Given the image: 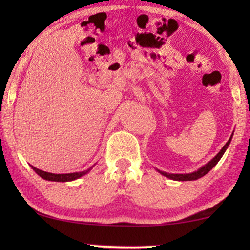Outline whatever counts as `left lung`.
Segmentation results:
<instances>
[{"label":"left lung","instance_id":"left-lung-1","mask_svg":"<svg viewBox=\"0 0 250 250\" xmlns=\"http://www.w3.org/2000/svg\"><path fill=\"white\" fill-rule=\"evenodd\" d=\"M232 136H233V133H232V135L230 136V139H229V141L225 143V146H223V148L221 149V151L217 153L216 156L214 157L213 159L211 160H209V162H208L206 165H204V166H201L199 169H197V170H194V172H192V173H188V174H170V173H166V172H162V170H159V169H157L158 170V172L162 174V175H164V176H166V177H168V179H170V180H174V181H194V180H198V179H200V177H203L204 175H206V174L209 172V170L213 168V167L216 165V164L220 162V159L222 158V156L224 155V152H225V150L228 149V146H230V142H231V140H232Z\"/></svg>","mask_w":250,"mask_h":250}]
</instances>
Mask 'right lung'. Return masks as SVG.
I'll list each match as a JSON object with an SVG mask.
<instances>
[{
	"mask_svg": "<svg viewBox=\"0 0 250 250\" xmlns=\"http://www.w3.org/2000/svg\"><path fill=\"white\" fill-rule=\"evenodd\" d=\"M30 167H32V168L36 172V174H39L42 179L46 181H54V182H69V181L77 180L83 175H85V174H87L92 169V167H90L88 169L82 170V172L68 173V174H53L49 172H44V170H41L34 166H30Z\"/></svg>",
	"mask_w": 250,
	"mask_h": 250,
	"instance_id": "obj_1",
	"label": "right lung"
}]
</instances>
